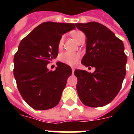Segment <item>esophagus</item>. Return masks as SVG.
Here are the masks:
<instances>
[{
  "mask_svg": "<svg viewBox=\"0 0 134 134\" xmlns=\"http://www.w3.org/2000/svg\"><path fill=\"white\" fill-rule=\"evenodd\" d=\"M71 70H72V74H74V68H71Z\"/></svg>",
  "mask_w": 134,
  "mask_h": 134,
  "instance_id": "obj_1",
  "label": "esophagus"
}]
</instances>
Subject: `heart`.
<instances>
[{
  "label": "heart",
  "mask_w": 134,
  "mask_h": 134,
  "mask_svg": "<svg viewBox=\"0 0 134 134\" xmlns=\"http://www.w3.org/2000/svg\"><path fill=\"white\" fill-rule=\"evenodd\" d=\"M71 36L75 41L77 42L78 41L81 40L83 37H85V34L82 31L80 30H75L71 32ZM63 45V38L61 39L58 44V47L61 48ZM81 56L79 53H71V52H65L62 53L60 56V60L64 64H66L69 66H75L79 61Z\"/></svg>",
  "instance_id": "obj_1"
}]
</instances>
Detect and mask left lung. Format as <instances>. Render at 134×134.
Returning a JSON list of instances; mask_svg holds the SVG:
<instances>
[{
  "instance_id": "8db88e82",
  "label": "left lung",
  "mask_w": 134,
  "mask_h": 134,
  "mask_svg": "<svg viewBox=\"0 0 134 134\" xmlns=\"http://www.w3.org/2000/svg\"><path fill=\"white\" fill-rule=\"evenodd\" d=\"M76 26L87 38L81 63L95 68L93 73L74 71L79 97L86 106H106L118 94L125 77L127 57L124 44L111 30L97 22L76 24Z\"/></svg>"
}]
</instances>
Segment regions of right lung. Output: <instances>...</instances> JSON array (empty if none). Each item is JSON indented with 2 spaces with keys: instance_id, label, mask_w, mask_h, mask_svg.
I'll list each match as a JSON object with an SVG mask.
<instances>
[{
  "instance_id": "right-lung-1",
  "label": "right lung",
  "mask_w": 134,
  "mask_h": 134,
  "mask_svg": "<svg viewBox=\"0 0 134 134\" xmlns=\"http://www.w3.org/2000/svg\"><path fill=\"white\" fill-rule=\"evenodd\" d=\"M75 28L74 24L44 22L19 45L14 56V76L23 99L35 110L53 108L60 100L71 67L60 63L52 71L46 65L56 58L62 35Z\"/></svg>"
}]
</instances>
